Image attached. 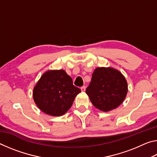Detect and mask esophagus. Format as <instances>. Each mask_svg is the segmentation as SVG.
<instances>
[{
  "mask_svg": "<svg viewBox=\"0 0 157 157\" xmlns=\"http://www.w3.org/2000/svg\"><path fill=\"white\" fill-rule=\"evenodd\" d=\"M85 90H86V87H85V86H82V87H81V91H82V92L85 91Z\"/></svg>",
  "mask_w": 157,
  "mask_h": 157,
  "instance_id": "esophagus-1",
  "label": "esophagus"
}]
</instances>
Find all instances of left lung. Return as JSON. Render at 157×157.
I'll return each instance as SVG.
<instances>
[{"label": "left lung", "instance_id": "obj_1", "mask_svg": "<svg viewBox=\"0 0 157 157\" xmlns=\"http://www.w3.org/2000/svg\"><path fill=\"white\" fill-rule=\"evenodd\" d=\"M127 90V80L120 71L111 67H99L95 69L86 94L97 109L109 111L123 103Z\"/></svg>", "mask_w": 157, "mask_h": 157}]
</instances>
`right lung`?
<instances>
[{
    "instance_id": "1",
    "label": "right lung",
    "mask_w": 157,
    "mask_h": 157,
    "mask_svg": "<svg viewBox=\"0 0 157 157\" xmlns=\"http://www.w3.org/2000/svg\"><path fill=\"white\" fill-rule=\"evenodd\" d=\"M81 90L73 84V79L63 70L44 73L33 89V99L45 113L60 116L72 106Z\"/></svg>"
}]
</instances>
